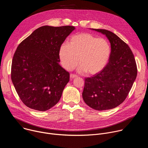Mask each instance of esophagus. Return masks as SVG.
Here are the masks:
<instances>
[{"label":"esophagus","instance_id":"obj_1","mask_svg":"<svg viewBox=\"0 0 148 148\" xmlns=\"http://www.w3.org/2000/svg\"><path fill=\"white\" fill-rule=\"evenodd\" d=\"M78 77L77 75H74V74H70V78H76V77Z\"/></svg>","mask_w":148,"mask_h":148}]
</instances>
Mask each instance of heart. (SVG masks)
<instances>
[{"mask_svg":"<svg viewBox=\"0 0 148 148\" xmlns=\"http://www.w3.org/2000/svg\"><path fill=\"white\" fill-rule=\"evenodd\" d=\"M111 47L104 38H98L88 33H81L72 36L69 44L62 43L58 50L62 66L66 70H73L78 64V70L95 75L104 69L110 60Z\"/></svg>","mask_w":148,"mask_h":148,"instance_id":"heart-1","label":"heart"}]
</instances>
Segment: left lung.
<instances>
[{
	"mask_svg": "<svg viewBox=\"0 0 148 148\" xmlns=\"http://www.w3.org/2000/svg\"><path fill=\"white\" fill-rule=\"evenodd\" d=\"M107 37L111 54L107 66L93 77L85 78L83 99L98 111L114 108L127 97L137 75L134 56L128 45L114 33L92 29Z\"/></svg>",
	"mask_w": 148,
	"mask_h": 148,
	"instance_id": "8db88e82",
	"label": "left lung"
}]
</instances>
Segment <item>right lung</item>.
<instances>
[{"instance_id": "right-lung-1", "label": "right lung", "mask_w": 148, "mask_h": 148, "mask_svg": "<svg viewBox=\"0 0 148 148\" xmlns=\"http://www.w3.org/2000/svg\"><path fill=\"white\" fill-rule=\"evenodd\" d=\"M74 26H42L18 46L13 57L11 78L23 103L45 111L60 99L70 73L58 64V50Z\"/></svg>"}]
</instances>
